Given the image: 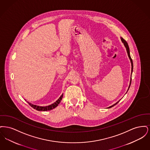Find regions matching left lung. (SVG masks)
<instances>
[{"label": "left lung", "instance_id": "left-lung-1", "mask_svg": "<svg viewBox=\"0 0 150 150\" xmlns=\"http://www.w3.org/2000/svg\"><path fill=\"white\" fill-rule=\"evenodd\" d=\"M121 38V41H122V42L124 44V46L125 47V48H126V50H127V53H128V55L129 58V59H130V62H131V64H132V73H131V78H130V84H129V86L128 89V91L129 89V88H130V84H131V81H132V72H133V61H132V58H131V57H130V51H129V48L128 44V43L127 42L122 38ZM120 100H119L118 102H117L116 103H115L114 105H112V106H110V107H108V108H111L112 107H113V106H114L115 105H116L117 103H118V102H119Z\"/></svg>", "mask_w": 150, "mask_h": 150}]
</instances>
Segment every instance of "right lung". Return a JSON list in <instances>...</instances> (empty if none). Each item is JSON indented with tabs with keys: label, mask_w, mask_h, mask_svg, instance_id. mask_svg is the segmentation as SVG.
Masks as SVG:
<instances>
[{
	"label": "right lung",
	"mask_w": 150,
	"mask_h": 150,
	"mask_svg": "<svg viewBox=\"0 0 150 150\" xmlns=\"http://www.w3.org/2000/svg\"><path fill=\"white\" fill-rule=\"evenodd\" d=\"M62 97H63V94L60 96V97L54 103H53V104H52L50 105L47 106H37V105H34L30 103L29 102H27L29 103L30 106H31L33 108L35 109L38 111H50V110H51L57 107V106L58 105V104L60 103L61 100L62 99Z\"/></svg>",
	"instance_id": "add662e5"
}]
</instances>
